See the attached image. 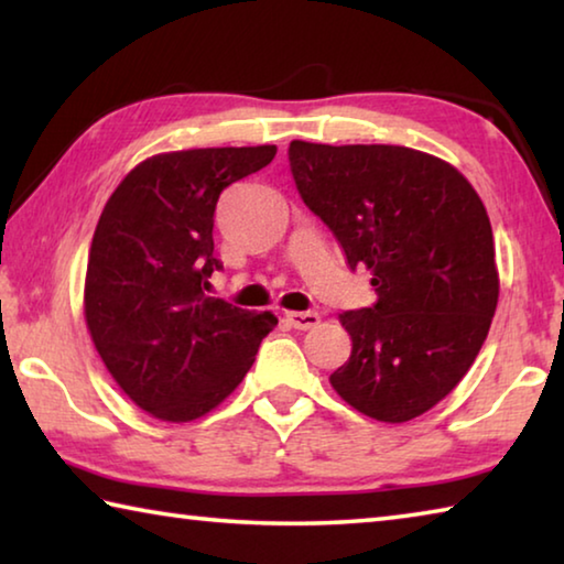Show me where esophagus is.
I'll return each mask as SVG.
<instances>
[{
	"label": "esophagus",
	"instance_id": "34e87169",
	"mask_svg": "<svg viewBox=\"0 0 564 564\" xmlns=\"http://www.w3.org/2000/svg\"><path fill=\"white\" fill-rule=\"evenodd\" d=\"M285 321H289L293 328L308 330V328H316L318 326L321 316H318L316 311H289V313H285Z\"/></svg>",
	"mask_w": 564,
	"mask_h": 564
}]
</instances>
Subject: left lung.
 <instances>
[{
	"mask_svg": "<svg viewBox=\"0 0 564 564\" xmlns=\"http://www.w3.org/2000/svg\"><path fill=\"white\" fill-rule=\"evenodd\" d=\"M289 159L303 204L378 293L340 316L352 348L330 386L362 415L408 423L460 383L488 338L500 295L488 212L460 171L417 149L295 139Z\"/></svg>",
	"mask_w": 564,
	"mask_h": 564,
	"instance_id": "8db88e82",
	"label": "left lung"
}]
</instances>
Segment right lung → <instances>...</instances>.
Here are the masks:
<instances>
[{"label":"right lung","instance_id":"1","mask_svg":"<svg viewBox=\"0 0 564 564\" xmlns=\"http://www.w3.org/2000/svg\"><path fill=\"white\" fill-rule=\"evenodd\" d=\"M273 144L186 149L133 166L91 238L84 321L117 386L164 423L212 413L279 326L206 295L221 269L214 212L226 186L269 166Z\"/></svg>","mask_w":564,"mask_h":564}]
</instances>
